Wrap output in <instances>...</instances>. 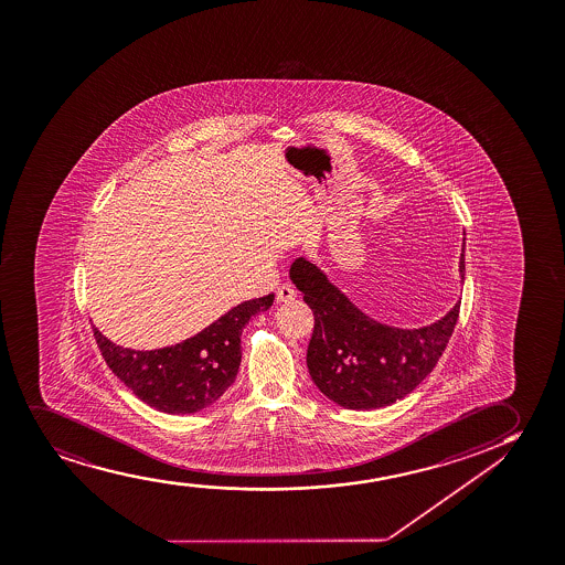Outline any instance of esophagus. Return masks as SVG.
<instances>
[{
    "label": "esophagus",
    "mask_w": 565,
    "mask_h": 565,
    "mask_svg": "<svg viewBox=\"0 0 565 565\" xmlns=\"http://www.w3.org/2000/svg\"><path fill=\"white\" fill-rule=\"evenodd\" d=\"M295 297H297V291L291 286H279L278 291H276V300L278 302H289Z\"/></svg>",
    "instance_id": "34e87169"
}]
</instances>
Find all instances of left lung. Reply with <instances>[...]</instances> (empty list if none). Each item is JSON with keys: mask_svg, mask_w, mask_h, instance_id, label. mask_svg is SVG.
Returning <instances> with one entry per match:
<instances>
[{"mask_svg": "<svg viewBox=\"0 0 565 565\" xmlns=\"http://www.w3.org/2000/svg\"><path fill=\"white\" fill-rule=\"evenodd\" d=\"M459 270L465 279V245ZM289 274L312 308L310 376L347 409H376L415 391L433 373L459 320L460 300L428 328H388L360 312L307 258H297Z\"/></svg>", "mask_w": 565, "mask_h": 565, "instance_id": "left-lung-1", "label": "left lung"}]
</instances>
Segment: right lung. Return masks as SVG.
Wrapping results in <instances>:
<instances>
[{
	"label": "right lung",
	"instance_id": "obj_1",
	"mask_svg": "<svg viewBox=\"0 0 565 565\" xmlns=\"http://www.w3.org/2000/svg\"><path fill=\"white\" fill-rule=\"evenodd\" d=\"M273 302L274 292L245 300L192 339L150 352L116 347L97 328L93 334L106 365L135 396L153 409L186 415L215 404L234 383L242 362V329Z\"/></svg>",
	"mask_w": 565,
	"mask_h": 565
}]
</instances>
